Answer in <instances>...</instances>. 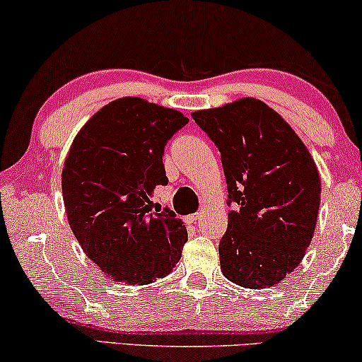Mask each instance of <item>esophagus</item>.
Instances as JSON below:
<instances>
[{
  "mask_svg": "<svg viewBox=\"0 0 362 362\" xmlns=\"http://www.w3.org/2000/svg\"><path fill=\"white\" fill-rule=\"evenodd\" d=\"M199 219H201V214H199V212H196V214L186 216L185 217V222H186V224H194V222H197Z\"/></svg>",
  "mask_w": 362,
  "mask_h": 362,
  "instance_id": "34e87169",
  "label": "esophagus"
}]
</instances>
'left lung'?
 <instances>
[{"label": "left lung", "mask_w": 362, "mask_h": 362, "mask_svg": "<svg viewBox=\"0 0 362 362\" xmlns=\"http://www.w3.org/2000/svg\"><path fill=\"white\" fill-rule=\"evenodd\" d=\"M221 151L229 192L219 242L226 279L247 288L276 285L303 260L315 234L321 180L288 123L257 98L191 113Z\"/></svg>", "instance_id": "1"}]
</instances>
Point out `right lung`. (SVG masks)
Masks as SVG:
<instances>
[{"mask_svg": "<svg viewBox=\"0 0 362 362\" xmlns=\"http://www.w3.org/2000/svg\"><path fill=\"white\" fill-rule=\"evenodd\" d=\"M189 118L140 97L102 107L74 138L62 170L69 226L107 276L125 285L163 279L181 259L187 230L150 196L168 182V140Z\"/></svg>", "mask_w": 362, "mask_h": 362, "instance_id": "add662e5", "label": "right lung"}]
</instances>
